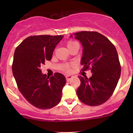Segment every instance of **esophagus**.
I'll use <instances>...</instances> for the list:
<instances>
[{
  "instance_id": "1",
  "label": "esophagus",
  "mask_w": 133,
  "mask_h": 133,
  "mask_svg": "<svg viewBox=\"0 0 133 133\" xmlns=\"http://www.w3.org/2000/svg\"><path fill=\"white\" fill-rule=\"evenodd\" d=\"M72 77H73V76H72V75H66V81H69L71 78H72Z\"/></svg>"
}]
</instances>
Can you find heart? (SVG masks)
Segmentation results:
<instances>
[{"instance_id":"b5f03b06","label":"heart","mask_w":133,"mask_h":133,"mask_svg":"<svg viewBox=\"0 0 133 133\" xmlns=\"http://www.w3.org/2000/svg\"><path fill=\"white\" fill-rule=\"evenodd\" d=\"M75 43H77L76 42H74V41H69L67 43V47H70V46H72V44H75ZM71 66H72V65L71 64H64V65L63 66V70H64V71H66V72H69L70 70V68H71Z\"/></svg>"}]
</instances>
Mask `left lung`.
Here are the masks:
<instances>
[{
    "label": "left lung",
    "instance_id": "obj_1",
    "mask_svg": "<svg viewBox=\"0 0 133 133\" xmlns=\"http://www.w3.org/2000/svg\"><path fill=\"white\" fill-rule=\"evenodd\" d=\"M74 35L83 46L81 70L90 69L92 72L89 78L78 77L81 85L77 94L84 104L98 106L112 96L119 80L121 67L118 53L114 44L97 32L81 31Z\"/></svg>",
    "mask_w": 133,
    "mask_h": 133
}]
</instances>
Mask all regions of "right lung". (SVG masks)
I'll return each mask as SVG.
<instances>
[{
  "label": "right lung",
  "mask_w": 133,
  "mask_h": 133,
  "mask_svg": "<svg viewBox=\"0 0 133 133\" xmlns=\"http://www.w3.org/2000/svg\"><path fill=\"white\" fill-rule=\"evenodd\" d=\"M63 36H30L16 48L12 73L21 94L29 103L40 109L54 107L61 101L66 84L63 75L49 77L42 74L41 65L50 61L56 44Z\"/></svg>",
  "instance_id": "right-lung-1"
}]
</instances>
